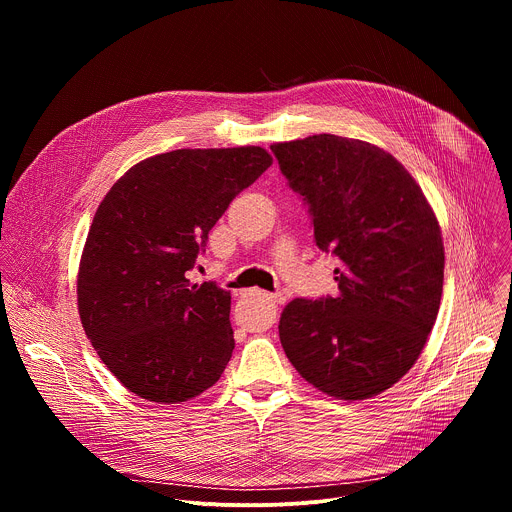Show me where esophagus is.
<instances>
[{
    "instance_id": "1",
    "label": "esophagus",
    "mask_w": 512,
    "mask_h": 512,
    "mask_svg": "<svg viewBox=\"0 0 512 512\" xmlns=\"http://www.w3.org/2000/svg\"><path fill=\"white\" fill-rule=\"evenodd\" d=\"M263 298H265L267 302H271V304H281V302H283L281 296H273V294H263Z\"/></svg>"
}]
</instances>
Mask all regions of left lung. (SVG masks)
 I'll use <instances>...</instances> for the list:
<instances>
[{"instance_id":"obj_1","label":"left lung","mask_w":512,"mask_h":512,"mask_svg":"<svg viewBox=\"0 0 512 512\" xmlns=\"http://www.w3.org/2000/svg\"><path fill=\"white\" fill-rule=\"evenodd\" d=\"M289 188L332 253L338 296L289 302L281 346L322 393L358 401L393 387L419 358L440 310L444 243L411 174L377 145L330 133L273 143Z\"/></svg>"}]
</instances>
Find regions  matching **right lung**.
<instances>
[{"label": "right lung", "instance_id": "obj_1", "mask_svg": "<svg viewBox=\"0 0 512 512\" xmlns=\"http://www.w3.org/2000/svg\"><path fill=\"white\" fill-rule=\"evenodd\" d=\"M271 156L257 145L174 150L127 170L99 204L81 257L83 328L105 367L141 399L188 401L231 360V294L188 271L233 198Z\"/></svg>", "mask_w": 512, "mask_h": 512}]
</instances>
